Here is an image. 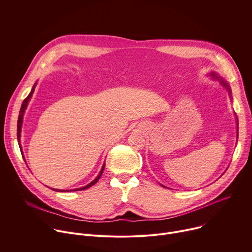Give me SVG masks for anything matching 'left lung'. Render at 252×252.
Instances as JSON below:
<instances>
[{
	"instance_id": "8db88e82",
	"label": "left lung",
	"mask_w": 252,
	"mask_h": 252,
	"mask_svg": "<svg viewBox=\"0 0 252 252\" xmlns=\"http://www.w3.org/2000/svg\"><path fill=\"white\" fill-rule=\"evenodd\" d=\"M212 76H213V77H214V78H215V79H218V80H219V81H220V83H221V84H222V86H224V87H225V88H226V90H227V91H228V92H229V93H230V89H229V87H228V85H227V84H226V83H225V82H224V81H223V80H222V79H220V78H219V77H217V76H215V75H212ZM162 187H163V186H162Z\"/></svg>"
}]
</instances>
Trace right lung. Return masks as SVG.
Here are the masks:
<instances>
[{
	"label": "right lung",
	"instance_id": "obj_1",
	"mask_svg": "<svg viewBox=\"0 0 252 252\" xmlns=\"http://www.w3.org/2000/svg\"><path fill=\"white\" fill-rule=\"evenodd\" d=\"M33 90H34V86H33V88L32 89V91H31V93L29 94V95L24 99V101H23V103H22V106H21L20 114H19V119H18V125H17V137H18V141H20V137H21V127H22V123H23L24 113H25V110H26V107H27V105H28V102H29V100H30V98H31V96H32V93H33ZM20 149L22 150L21 145H20ZM21 153L23 154V152H21ZM104 165H105V164L103 163V165H102V167H101V169H100V172L98 173L97 177H96L95 179H94V181H93L91 184H89L88 186H86V187H84V188L76 189H73V190H74V191H77V190H84V189H89V188L93 187L94 185H95V184L97 183L98 179H99V177L101 176V173H102V171H103ZM53 189V190H56V191H64V190H62V189ZM65 191H71V190H65Z\"/></svg>",
	"mask_w": 252,
	"mask_h": 252
}]
</instances>
